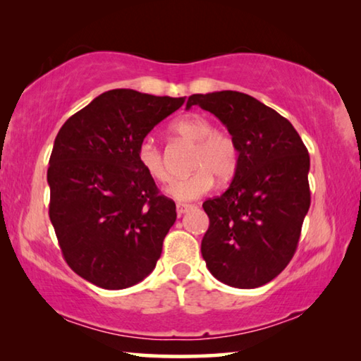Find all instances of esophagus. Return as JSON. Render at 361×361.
I'll return each instance as SVG.
<instances>
[{"label": "esophagus", "instance_id": "34e87169", "mask_svg": "<svg viewBox=\"0 0 361 361\" xmlns=\"http://www.w3.org/2000/svg\"><path fill=\"white\" fill-rule=\"evenodd\" d=\"M192 209V205L191 204H183V202H178L176 204V213H178V215L181 216V215H185L186 212H189Z\"/></svg>", "mask_w": 361, "mask_h": 361}]
</instances>
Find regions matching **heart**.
Listing matches in <instances>:
<instances>
[{
    "label": "heart",
    "instance_id": "obj_1",
    "mask_svg": "<svg viewBox=\"0 0 361 361\" xmlns=\"http://www.w3.org/2000/svg\"><path fill=\"white\" fill-rule=\"evenodd\" d=\"M175 137L194 145L189 167L195 170L191 175L172 183L167 189L170 197L176 200H194L210 191L219 181L229 180L239 164V149L234 138L226 132L213 129L212 122L200 114H189L176 119L170 126ZM137 162L143 172L157 183L172 180L166 166L164 152L151 137L143 138L137 146Z\"/></svg>",
    "mask_w": 361,
    "mask_h": 361
}]
</instances>
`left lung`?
<instances>
[{"mask_svg": "<svg viewBox=\"0 0 361 361\" xmlns=\"http://www.w3.org/2000/svg\"><path fill=\"white\" fill-rule=\"evenodd\" d=\"M194 105L215 114L239 149L229 188L202 205L210 226L200 252L219 282L258 288L296 252L310 207L307 148L288 119L247 94H194L186 109Z\"/></svg>", "mask_w": 361, "mask_h": 361, "instance_id": "left-lung-1", "label": "left lung"}]
</instances>
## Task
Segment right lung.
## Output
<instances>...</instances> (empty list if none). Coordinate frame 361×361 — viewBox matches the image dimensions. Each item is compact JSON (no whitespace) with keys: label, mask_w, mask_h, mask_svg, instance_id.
<instances>
[{"label":"right lung","mask_w":361,"mask_h":361,"mask_svg":"<svg viewBox=\"0 0 361 361\" xmlns=\"http://www.w3.org/2000/svg\"><path fill=\"white\" fill-rule=\"evenodd\" d=\"M183 103L185 97L108 90L57 133L49 216L68 266L100 288H129L161 258L176 207L138 166L137 146Z\"/></svg>","instance_id":"right-lung-1"}]
</instances>
